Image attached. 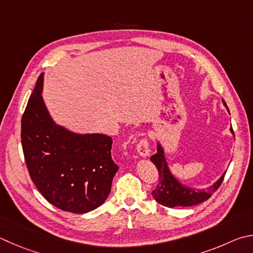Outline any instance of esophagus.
Listing matches in <instances>:
<instances>
[{"label": "esophagus", "instance_id": "1", "mask_svg": "<svg viewBox=\"0 0 253 253\" xmlns=\"http://www.w3.org/2000/svg\"><path fill=\"white\" fill-rule=\"evenodd\" d=\"M137 151H138V154L142 157H147V156L149 155V142L147 140V138H141L138 144H137Z\"/></svg>", "mask_w": 253, "mask_h": 253}]
</instances>
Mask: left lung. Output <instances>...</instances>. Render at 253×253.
<instances>
[{
	"label": "left lung",
	"instance_id": "left-lung-1",
	"mask_svg": "<svg viewBox=\"0 0 253 253\" xmlns=\"http://www.w3.org/2000/svg\"><path fill=\"white\" fill-rule=\"evenodd\" d=\"M223 104L224 106H227L224 100ZM231 131L233 132L232 127ZM150 160L154 163L156 168H157L159 176L158 185L156 187V189L151 191V194H153V197L158 204L168 207V208H173V207H190L208 200L211 195L221 185L224 174H226V172H224L213 186L208 188V190H196L181 185L177 179H174L171 172L169 171L167 163L165 160L164 150L160 145L157 147V154L151 156Z\"/></svg>",
	"mask_w": 253,
	"mask_h": 253
}]
</instances>
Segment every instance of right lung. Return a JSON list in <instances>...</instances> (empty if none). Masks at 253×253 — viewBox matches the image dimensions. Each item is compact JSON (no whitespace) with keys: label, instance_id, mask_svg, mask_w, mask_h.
Segmentation results:
<instances>
[{"label":"right lung","instance_id":"obj_1","mask_svg":"<svg viewBox=\"0 0 253 253\" xmlns=\"http://www.w3.org/2000/svg\"><path fill=\"white\" fill-rule=\"evenodd\" d=\"M42 83L41 74L22 116L27 170L49 204L68 212H88L107 199L118 170L111 154L113 140L102 134L76 135L55 125L41 95Z\"/></svg>","mask_w":253,"mask_h":253}]
</instances>
